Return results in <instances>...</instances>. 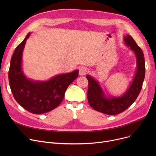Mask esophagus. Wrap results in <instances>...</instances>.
<instances>
[{
    "label": "esophagus",
    "instance_id": "1",
    "mask_svg": "<svg viewBox=\"0 0 156 156\" xmlns=\"http://www.w3.org/2000/svg\"><path fill=\"white\" fill-rule=\"evenodd\" d=\"M88 71V69L87 68L85 67H81L80 68V70H79V75H81V76H83V75H85V74L87 73Z\"/></svg>",
    "mask_w": 156,
    "mask_h": 156
}]
</instances>
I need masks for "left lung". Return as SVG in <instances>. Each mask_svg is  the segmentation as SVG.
I'll use <instances>...</instances> for the list:
<instances>
[{
    "mask_svg": "<svg viewBox=\"0 0 156 156\" xmlns=\"http://www.w3.org/2000/svg\"><path fill=\"white\" fill-rule=\"evenodd\" d=\"M126 46L129 47L136 59V71L132 82L126 91L120 97L106 96L99 83L90 75L86 76L88 81L87 99L91 107L99 112L109 115H116L125 111L136 99L142 87L145 78L144 53L129 35L124 37Z\"/></svg>",
    "mask_w": 156,
    "mask_h": 156,
    "instance_id": "obj_1",
    "label": "left lung"
}]
</instances>
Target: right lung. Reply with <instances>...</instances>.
Masks as SVG:
<instances>
[{"label": "right lung", "mask_w": 156, "mask_h": 156, "mask_svg": "<svg viewBox=\"0 0 156 156\" xmlns=\"http://www.w3.org/2000/svg\"><path fill=\"white\" fill-rule=\"evenodd\" d=\"M30 34L28 33L13 53L9 81L16 102L30 112L41 114L54 109L61 103L67 88L78 77V70L57 75L47 81L28 78L22 69V56Z\"/></svg>", "instance_id": "right-lung-1"}]
</instances>
